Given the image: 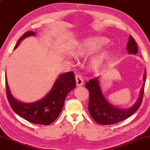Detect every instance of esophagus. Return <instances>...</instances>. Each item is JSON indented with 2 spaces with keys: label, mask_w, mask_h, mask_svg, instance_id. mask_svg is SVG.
Returning a JSON list of instances; mask_svg holds the SVG:
<instances>
[{
  "label": "esophagus",
  "mask_w": 150,
  "mask_h": 150,
  "mask_svg": "<svg viewBox=\"0 0 150 150\" xmlns=\"http://www.w3.org/2000/svg\"><path fill=\"white\" fill-rule=\"evenodd\" d=\"M75 79L76 83H77V86H81L83 84V79L80 75H76Z\"/></svg>",
  "instance_id": "obj_1"
}]
</instances>
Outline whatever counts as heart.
I'll return each mask as SVG.
<instances>
[{"instance_id": "obj_1", "label": "heart", "mask_w": 150, "mask_h": 150, "mask_svg": "<svg viewBox=\"0 0 150 150\" xmlns=\"http://www.w3.org/2000/svg\"><path fill=\"white\" fill-rule=\"evenodd\" d=\"M108 40L102 36H92L85 39L80 42L76 53L80 57H89L107 45ZM110 52L108 50H102L92 60V64L96 67L103 64L108 59Z\"/></svg>"}]
</instances>
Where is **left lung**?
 <instances>
[{
  "mask_svg": "<svg viewBox=\"0 0 150 150\" xmlns=\"http://www.w3.org/2000/svg\"><path fill=\"white\" fill-rule=\"evenodd\" d=\"M127 50L129 54H136L138 51L137 45L132 36L129 35ZM99 77L90 79L86 82L85 86L89 90V100L88 110L96 122L101 125H112L127 119L139 109L142 102L144 87L146 80V70L144 74V83L140 90L137 101L132 106L128 108H120L113 106L107 101L102 93L99 81Z\"/></svg>",
  "mask_w": 150,
  "mask_h": 150,
  "instance_id": "obj_1",
  "label": "left lung"
}]
</instances>
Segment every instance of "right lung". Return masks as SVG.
Returning a JSON list of instances; mask_svg holds the SVG:
<instances>
[{"label": "right lung", "mask_w": 150, "mask_h": 150, "mask_svg": "<svg viewBox=\"0 0 150 150\" xmlns=\"http://www.w3.org/2000/svg\"><path fill=\"white\" fill-rule=\"evenodd\" d=\"M35 36L32 31L25 32L18 40L15 49L26 38ZM6 96L10 106L15 112L29 122L35 124L48 125L59 117L68 93L76 86L75 75L72 71L59 75L52 88L42 99L26 103L17 100L11 93L5 75Z\"/></svg>", "instance_id": "add662e5"}]
</instances>
